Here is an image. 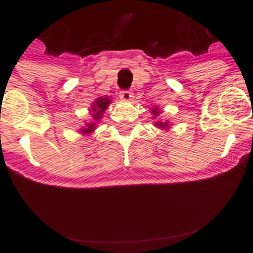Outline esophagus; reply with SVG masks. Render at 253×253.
<instances>
[{
    "instance_id": "34e87169",
    "label": "esophagus",
    "mask_w": 253,
    "mask_h": 253,
    "mask_svg": "<svg viewBox=\"0 0 253 253\" xmlns=\"http://www.w3.org/2000/svg\"><path fill=\"white\" fill-rule=\"evenodd\" d=\"M120 99L125 100V101H128V100L131 99V96H133V92L130 90H122L119 92Z\"/></svg>"
}]
</instances>
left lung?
Segmentation results:
<instances>
[{"mask_svg": "<svg viewBox=\"0 0 253 253\" xmlns=\"http://www.w3.org/2000/svg\"><path fill=\"white\" fill-rule=\"evenodd\" d=\"M153 111V115H157V114H160V111H158V109H156V107H154V110H152ZM156 125H158V126H166L167 124H162V123H158V124H156Z\"/></svg>", "mask_w": 253, "mask_h": 253, "instance_id": "obj_1", "label": "left lung"}]
</instances>
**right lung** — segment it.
Here are the masks:
<instances>
[{
	"label": "right lung",
	"instance_id": "1",
	"mask_svg": "<svg viewBox=\"0 0 253 253\" xmlns=\"http://www.w3.org/2000/svg\"><path fill=\"white\" fill-rule=\"evenodd\" d=\"M110 104V100L109 99H97L95 101V105H92V111H93V115L92 118L95 120H99L100 116H101V114L104 113V110L107 107V105ZM93 128H95V124H87V128H84V133H90V131L93 130Z\"/></svg>",
	"mask_w": 253,
	"mask_h": 253
}]
</instances>
